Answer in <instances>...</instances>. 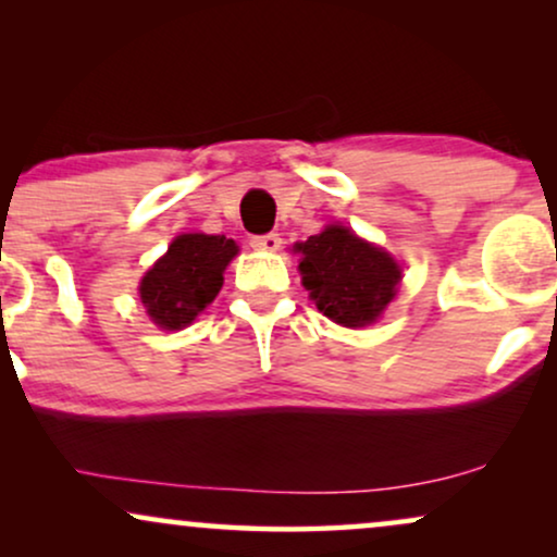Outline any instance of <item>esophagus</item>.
<instances>
[{
    "mask_svg": "<svg viewBox=\"0 0 557 557\" xmlns=\"http://www.w3.org/2000/svg\"><path fill=\"white\" fill-rule=\"evenodd\" d=\"M251 246L257 248V251H277V248L283 246V238H280L277 233L253 235V238H251Z\"/></svg>",
    "mask_w": 557,
    "mask_h": 557,
    "instance_id": "1",
    "label": "esophagus"
}]
</instances>
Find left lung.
<instances>
[{
    "instance_id": "obj_1",
    "label": "left lung",
    "mask_w": 557,
    "mask_h": 557,
    "mask_svg": "<svg viewBox=\"0 0 557 557\" xmlns=\"http://www.w3.org/2000/svg\"><path fill=\"white\" fill-rule=\"evenodd\" d=\"M298 270L317 309L343 327L372 324L395 296L400 267L348 227L330 225L298 243Z\"/></svg>"
}]
</instances>
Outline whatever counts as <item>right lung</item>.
Masks as SVG:
<instances>
[{"label": "right lung", "instance_id": "obj_1", "mask_svg": "<svg viewBox=\"0 0 557 557\" xmlns=\"http://www.w3.org/2000/svg\"><path fill=\"white\" fill-rule=\"evenodd\" d=\"M238 253L225 235L188 233L172 240L162 259L140 280V300L164 330H183L207 309L222 287V272Z\"/></svg>", "mask_w": 557, "mask_h": 557}]
</instances>
